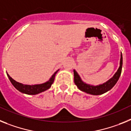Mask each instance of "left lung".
Returning <instances> with one entry per match:
<instances>
[{
  "label": "left lung",
  "instance_id": "left-lung-1",
  "mask_svg": "<svg viewBox=\"0 0 131 131\" xmlns=\"http://www.w3.org/2000/svg\"><path fill=\"white\" fill-rule=\"evenodd\" d=\"M123 65V57L122 53H121V59H120V66L117 71L115 72L113 77L110 78L106 82L103 83L102 84L97 85V86H93L90 85L84 82L82 80L81 78L80 77L78 74L75 70H74V80L75 84L77 85V87L80 90L84 92L87 94H91V95H101L104 93L107 92V91L110 90L115 85L117 82L118 81L119 77L121 76V70H122Z\"/></svg>",
  "mask_w": 131,
  "mask_h": 131
}]
</instances>
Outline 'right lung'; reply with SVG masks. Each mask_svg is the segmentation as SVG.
Instances as JSON below:
<instances>
[{"instance_id":"add662e5","label":"right lung","mask_w":131,"mask_h":131,"mask_svg":"<svg viewBox=\"0 0 131 131\" xmlns=\"http://www.w3.org/2000/svg\"><path fill=\"white\" fill-rule=\"evenodd\" d=\"M59 70H57L56 72H54L52 77L50 78L48 81L46 82L43 84H35V85H27V84H23L21 83L16 82V80L11 78L10 77V75L6 72L7 76L8 77L10 81L11 82L12 84L14 86L16 89L18 90V91H20V92L23 93V94H28V95H36V94H38L41 92H43L44 91L48 90L49 88H51L52 84L54 82V77H55V74L57 73Z\"/></svg>"}]
</instances>
